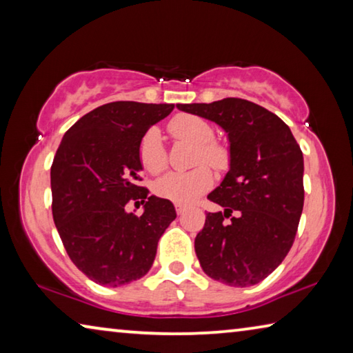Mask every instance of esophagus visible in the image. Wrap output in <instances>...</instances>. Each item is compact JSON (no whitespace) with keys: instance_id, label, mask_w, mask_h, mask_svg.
<instances>
[{"instance_id":"1","label":"esophagus","mask_w":353,"mask_h":353,"mask_svg":"<svg viewBox=\"0 0 353 353\" xmlns=\"http://www.w3.org/2000/svg\"><path fill=\"white\" fill-rule=\"evenodd\" d=\"M176 212H177V214H183L185 212H187V208H185L183 205H176Z\"/></svg>"}]
</instances>
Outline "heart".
Instances as JSON below:
<instances>
[{"instance_id":"heart-1","label":"heart","mask_w":353,"mask_h":353,"mask_svg":"<svg viewBox=\"0 0 353 353\" xmlns=\"http://www.w3.org/2000/svg\"><path fill=\"white\" fill-rule=\"evenodd\" d=\"M170 132L179 140L198 146L196 163H205L216 171H224L230 163V154L225 146L214 143V130L205 119L193 115H179L170 123ZM140 162L148 172L159 174L168 165V154L159 129H149L141 137L139 146ZM213 185V174L207 166H199L188 172H168L154 185L160 198L179 205H190L207 193Z\"/></svg>"}]
</instances>
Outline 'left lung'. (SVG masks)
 Segmentation results:
<instances>
[{"label": "left lung", "instance_id": "left-lung-1", "mask_svg": "<svg viewBox=\"0 0 353 353\" xmlns=\"http://www.w3.org/2000/svg\"><path fill=\"white\" fill-rule=\"evenodd\" d=\"M177 109L216 123L229 139V171L207 196L224 212L208 213L194 240L201 268L229 286L259 283L294 243L303 208L301 148L276 113L246 99Z\"/></svg>", "mask_w": 353, "mask_h": 353}]
</instances>
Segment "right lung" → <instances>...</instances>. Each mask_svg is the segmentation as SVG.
Here are the masks:
<instances>
[{"instance_id":"1","label":"right lung","mask_w":353,"mask_h":353,"mask_svg":"<svg viewBox=\"0 0 353 353\" xmlns=\"http://www.w3.org/2000/svg\"><path fill=\"white\" fill-rule=\"evenodd\" d=\"M174 104L115 101L71 126L51 166L52 218L71 261L104 286L126 285L151 270L174 205L140 187L139 146ZM145 203L141 215L127 202Z\"/></svg>"}]
</instances>
